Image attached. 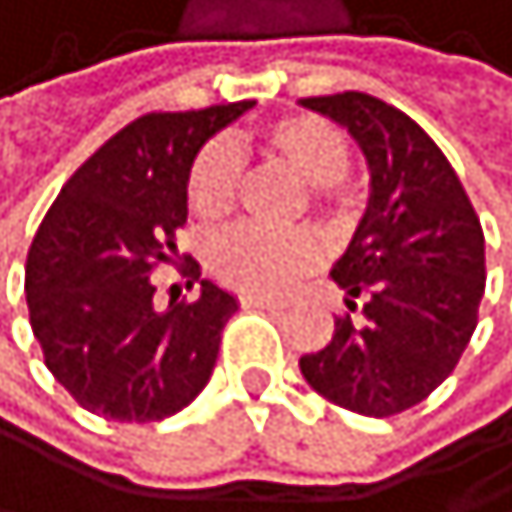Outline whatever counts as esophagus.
Instances as JSON below:
<instances>
[{"mask_svg":"<svg viewBox=\"0 0 512 512\" xmlns=\"http://www.w3.org/2000/svg\"><path fill=\"white\" fill-rule=\"evenodd\" d=\"M241 307H258V310H284V303L281 300H271V297H251V294H245L241 297Z\"/></svg>","mask_w":512,"mask_h":512,"instance_id":"1","label":"esophagus"}]
</instances>
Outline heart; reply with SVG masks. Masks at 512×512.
<instances>
[{"mask_svg": "<svg viewBox=\"0 0 512 512\" xmlns=\"http://www.w3.org/2000/svg\"><path fill=\"white\" fill-rule=\"evenodd\" d=\"M254 150L274 159L307 186L310 202L323 215L346 205L349 143L330 120L317 114H287L267 120L254 133ZM241 189V163L231 146L212 143L195 156L186 195L189 209L202 222H222L231 215ZM317 264V245L307 235H274L251 225L218 235L209 248L215 281L251 297H281Z\"/></svg>", "mask_w": 512, "mask_h": 512, "instance_id": "heart-1", "label": "heart"}]
</instances>
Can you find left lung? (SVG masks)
Wrapping results in <instances>:
<instances>
[{"label":"left lung","mask_w":512,"mask_h":512,"mask_svg":"<svg viewBox=\"0 0 512 512\" xmlns=\"http://www.w3.org/2000/svg\"><path fill=\"white\" fill-rule=\"evenodd\" d=\"M362 146L372 195L333 281L362 310L336 320L300 372L333 405L369 418L405 412L438 389L464 356L484 297V231L438 143L385 100L359 91L307 97Z\"/></svg>","instance_id":"obj_1"}]
</instances>
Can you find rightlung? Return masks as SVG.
Here are the masks:
<instances>
[{"mask_svg": "<svg viewBox=\"0 0 512 512\" xmlns=\"http://www.w3.org/2000/svg\"><path fill=\"white\" fill-rule=\"evenodd\" d=\"M254 100L143 114L64 182L32 238L25 300L32 333L64 389L114 421H163L209 382L238 300L202 281L195 300L156 307V267L176 264L195 153ZM182 277L199 281L189 261Z\"/></svg>", "mask_w": 512, "mask_h": 512, "instance_id": "1", "label": "right lung"}]
</instances>
